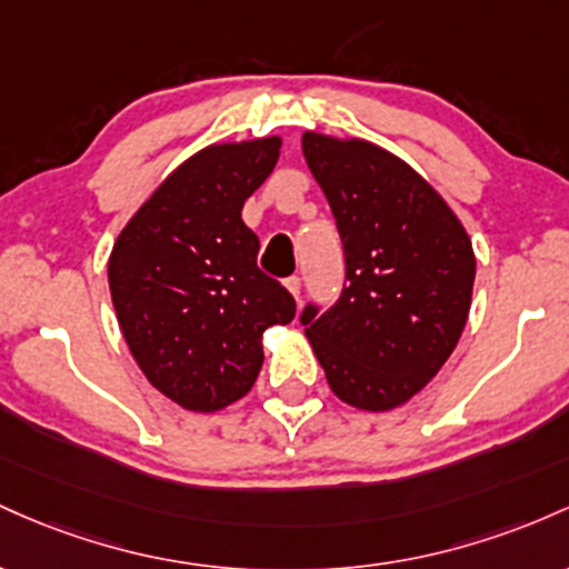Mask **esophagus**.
Segmentation results:
<instances>
[{"label":"esophagus","mask_w":569,"mask_h":569,"mask_svg":"<svg viewBox=\"0 0 569 569\" xmlns=\"http://www.w3.org/2000/svg\"><path fill=\"white\" fill-rule=\"evenodd\" d=\"M284 287L292 292V298H296V301L301 298V277H287Z\"/></svg>","instance_id":"obj_1"}]
</instances>
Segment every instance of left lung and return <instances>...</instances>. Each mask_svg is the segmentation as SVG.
<instances>
[{
  "label": "left lung",
  "mask_w": 569,
  "mask_h": 569,
  "mask_svg": "<svg viewBox=\"0 0 569 569\" xmlns=\"http://www.w3.org/2000/svg\"><path fill=\"white\" fill-rule=\"evenodd\" d=\"M303 156L336 217L347 279L328 309L306 303L301 325L343 403L389 411L455 352L473 296V244L392 152L309 131Z\"/></svg>",
  "instance_id": "8db88e82"
}]
</instances>
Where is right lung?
Instances as JSON below:
<instances>
[{
	"label": "right lung",
	"instance_id": "right-lung-1",
	"mask_svg": "<svg viewBox=\"0 0 569 569\" xmlns=\"http://www.w3.org/2000/svg\"><path fill=\"white\" fill-rule=\"evenodd\" d=\"M279 147L268 137L196 152L112 247L110 292L126 343L147 381L188 411L244 398L263 366V330L296 317V298L260 271V241L241 220Z\"/></svg>",
	"mask_w": 569,
	"mask_h": 569
}]
</instances>
